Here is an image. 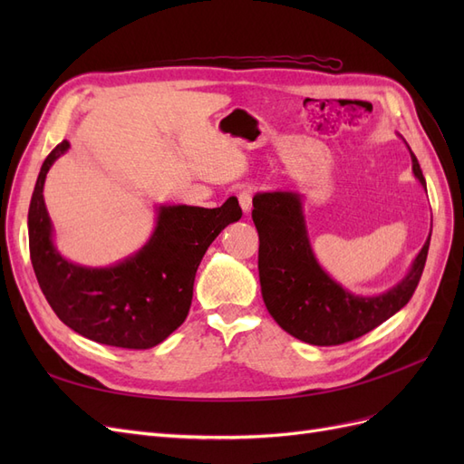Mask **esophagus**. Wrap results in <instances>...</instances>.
Wrapping results in <instances>:
<instances>
[{
	"mask_svg": "<svg viewBox=\"0 0 464 464\" xmlns=\"http://www.w3.org/2000/svg\"><path fill=\"white\" fill-rule=\"evenodd\" d=\"M237 199H240V207H242L244 213H249L251 207H254V203H251V201H254V189H251V188L242 189L240 195H237Z\"/></svg>",
	"mask_w": 464,
	"mask_h": 464,
	"instance_id": "obj_1",
	"label": "esophagus"
}]
</instances>
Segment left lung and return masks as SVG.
<instances>
[{"label":"left lung","mask_w":464,"mask_h":464,"mask_svg":"<svg viewBox=\"0 0 464 464\" xmlns=\"http://www.w3.org/2000/svg\"><path fill=\"white\" fill-rule=\"evenodd\" d=\"M411 159L414 176L426 188L412 150ZM251 218L259 232V283L266 310L286 333L315 346L354 341L395 315L412 298L428 257L430 237L399 285L377 296H356L317 263L298 193H257Z\"/></svg>","instance_id":"obj_1"}]
</instances>
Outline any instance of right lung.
<instances>
[{"mask_svg": "<svg viewBox=\"0 0 464 464\" xmlns=\"http://www.w3.org/2000/svg\"><path fill=\"white\" fill-rule=\"evenodd\" d=\"M67 149L62 141L46 157L29 207L38 285L55 315L87 339L130 350L157 346L186 321L205 251L230 222L242 218V208L236 198L217 208L164 205L150 240L135 256L106 269L75 265L53 246L42 195L50 166Z\"/></svg>", "mask_w": 464, "mask_h": 464, "instance_id": "add662e5", "label": "right lung"}]
</instances>
